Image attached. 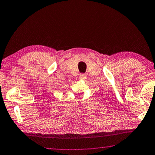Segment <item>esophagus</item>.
Listing matches in <instances>:
<instances>
[{"label": "esophagus", "instance_id": "1", "mask_svg": "<svg viewBox=\"0 0 155 155\" xmlns=\"http://www.w3.org/2000/svg\"><path fill=\"white\" fill-rule=\"evenodd\" d=\"M86 77H87V74H85V73H81V74H80L81 79H85Z\"/></svg>", "mask_w": 155, "mask_h": 155}]
</instances>
